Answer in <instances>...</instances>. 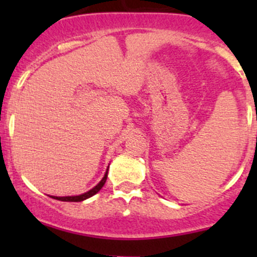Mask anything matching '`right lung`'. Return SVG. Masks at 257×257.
I'll return each mask as SVG.
<instances>
[{
	"instance_id": "add662e5",
	"label": "right lung",
	"mask_w": 257,
	"mask_h": 257,
	"mask_svg": "<svg viewBox=\"0 0 257 257\" xmlns=\"http://www.w3.org/2000/svg\"><path fill=\"white\" fill-rule=\"evenodd\" d=\"M107 177H108V170H107V173L104 174V177H103L102 180L99 181V184H98V185H95L94 188L90 189V190L87 191V193L82 194V195H77V196H52V198L57 199V200H61V201H83V200H85V199L93 196L94 194H97L98 191H99L100 189L103 188V185H104L105 181H107Z\"/></svg>"
}]
</instances>
